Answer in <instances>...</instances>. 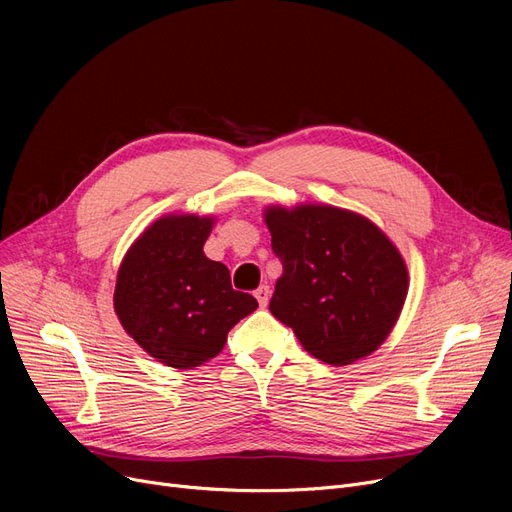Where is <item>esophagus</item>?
<instances>
[{"instance_id":"34e87169","label":"esophagus","mask_w":512,"mask_h":512,"mask_svg":"<svg viewBox=\"0 0 512 512\" xmlns=\"http://www.w3.org/2000/svg\"><path fill=\"white\" fill-rule=\"evenodd\" d=\"M255 299L259 301L261 307L267 305V301H270V286L267 284H261L257 290H255Z\"/></svg>"}]
</instances>
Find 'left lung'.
<instances>
[{
	"mask_svg": "<svg viewBox=\"0 0 512 512\" xmlns=\"http://www.w3.org/2000/svg\"><path fill=\"white\" fill-rule=\"evenodd\" d=\"M282 261L270 311L330 365L371 355L392 332L409 290L405 259L359 213L332 205L267 207Z\"/></svg>",
	"mask_w": 512,
	"mask_h": 512,
	"instance_id": "obj_1",
	"label": "left lung"
}]
</instances>
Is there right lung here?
Wrapping results in <instances>:
<instances>
[{
	"label": "right lung",
	"mask_w": 512,
	"mask_h": 512,
	"mask_svg": "<svg viewBox=\"0 0 512 512\" xmlns=\"http://www.w3.org/2000/svg\"><path fill=\"white\" fill-rule=\"evenodd\" d=\"M211 228L213 218L164 215L134 240L118 270L114 309L122 328L168 367L213 359L257 309L255 297L232 288L228 267L205 257Z\"/></svg>",
	"instance_id": "right-lung-1"
}]
</instances>
